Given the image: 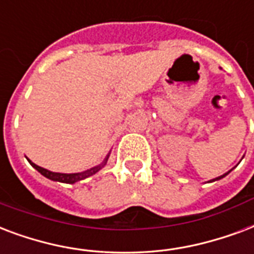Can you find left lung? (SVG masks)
I'll list each match as a JSON object with an SVG mask.
<instances>
[{
  "mask_svg": "<svg viewBox=\"0 0 254 254\" xmlns=\"http://www.w3.org/2000/svg\"><path fill=\"white\" fill-rule=\"evenodd\" d=\"M229 172H230V170H229ZM229 172H228V173H229ZM228 173L222 174V176H220V177H217V179H214V180H213V181H216V180H220V179H222V177H225V176H226V174H228Z\"/></svg>",
  "mask_w": 254,
  "mask_h": 254,
  "instance_id": "8db88e82",
  "label": "left lung"
}]
</instances>
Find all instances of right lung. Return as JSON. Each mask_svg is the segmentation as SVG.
Returning a JSON list of instances; mask_svg holds the SVG:
<instances>
[{
  "instance_id": "obj_1",
  "label": "right lung",
  "mask_w": 254,
  "mask_h": 254,
  "mask_svg": "<svg viewBox=\"0 0 254 254\" xmlns=\"http://www.w3.org/2000/svg\"><path fill=\"white\" fill-rule=\"evenodd\" d=\"M106 161H108V158H106L105 161L102 162L101 165L96 166V168H92L90 170H86V172H82V173H70V174L54 173V172H50V170L44 169V168H41V166L33 164L32 161H29V162H30L33 168H36V169L38 170V172H40L42 176H45L46 179L53 180V181H60V183H65V184H74V183H77V181H80V180H84V179H86V177H89V176H93L94 173H97L98 170L101 169L102 166L105 165Z\"/></svg>"
}]
</instances>
